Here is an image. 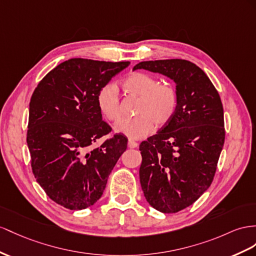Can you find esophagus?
Returning <instances> with one entry per match:
<instances>
[{
    "label": "esophagus",
    "instance_id": "1",
    "mask_svg": "<svg viewBox=\"0 0 256 256\" xmlns=\"http://www.w3.org/2000/svg\"><path fill=\"white\" fill-rule=\"evenodd\" d=\"M128 145L130 148H136L137 146H138V142H136L133 140H128Z\"/></svg>",
    "mask_w": 256,
    "mask_h": 256
}]
</instances>
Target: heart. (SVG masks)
I'll return each mask as SVG.
<instances>
[{
    "instance_id": "b5f03b06",
    "label": "heart",
    "mask_w": 256,
    "mask_h": 256,
    "mask_svg": "<svg viewBox=\"0 0 256 256\" xmlns=\"http://www.w3.org/2000/svg\"><path fill=\"white\" fill-rule=\"evenodd\" d=\"M128 94L140 97L134 118L122 119L114 128L118 133L133 140H140L152 133L154 124L161 128L172 119L178 109V92L171 84H159L152 76L144 72H133L122 82ZM97 104L108 121H116L121 116V104L118 88L106 84L97 94Z\"/></svg>"
}]
</instances>
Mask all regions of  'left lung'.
<instances>
[{"label":"left lung","mask_w":256,"mask_h":256,"mask_svg":"<svg viewBox=\"0 0 256 256\" xmlns=\"http://www.w3.org/2000/svg\"><path fill=\"white\" fill-rule=\"evenodd\" d=\"M145 69L171 78L178 96L175 114L140 146V180L154 208L176 213L192 206L211 185L224 146V110L204 71L185 60L142 62Z\"/></svg>","instance_id":"obj_1"}]
</instances>
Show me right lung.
Returning <instances> with one entry per match:
<instances>
[{"label":"right lung","instance_id":"1","mask_svg":"<svg viewBox=\"0 0 256 256\" xmlns=\"http://www.w3.org/2000/svg\"><path fill=\"white\" fill-rule=\"evenodd\" d=\"M128 64L71 58L50 71L32 94L27 133L32 172L66 208L83 210L100 200L126 150L123 134L94 145L111 132L98 108V92Z\"/></svg>","mask_w":256,"mask_h":256}]
</instances>
